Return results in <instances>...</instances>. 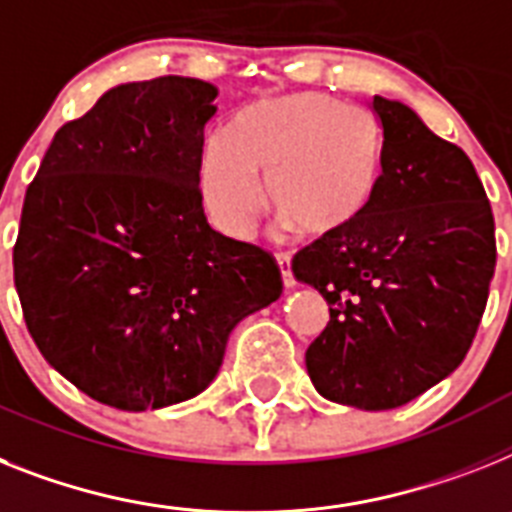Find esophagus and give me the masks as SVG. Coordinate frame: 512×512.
<instances>
[{
	"instance_id": "esophagus-1",
	"label": "esophagus",
	"mask_w": 512,
	"mask_h": 512,
	"mask_svg": "<svg viewBox=\"0 0 512 512\" xmlns=\"http://www.w3.org/2000/svg\"><path fill=\"white\" fill-rule=\"evenodd\" d=\"M278 268H281V281L286 289L294 286V273H291V257L289 255H278Z\"/></svg>"
}]
</instances>
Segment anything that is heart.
Here are the masks:
<instances>
[{
  "label": "heart",
  "instance_id": "1",
  "mask_svg": "<svg viewBox=\"0 0 512 512\" xmlns=\"http://www.w3.org/2000/svg\"><path fill=\"white\" fill-rule=\"evenodd\" d=\"M312 239L349 229L375 195L380 145L364 119L322 93L260 98L236 114L229 135H213L197 163L210 223L244 239L263 210Z\"/></svg>",
  "mask_w": 512,
  "mask_h": 512
}]
</instances>
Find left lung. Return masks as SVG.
I'll use <instances>...</instances> for the list:
<instances>
[{
	"mask_svg": "<svg viewBox=\"0 0 512 512\" xmlns=\"http://www.w3.org/2000/svg\"><path fill=\"white\" fill-rule=\"evenodd\" d=\"M382 130L380 176L364 213L294 255L328 302L307 372L322 398L398 409L471 349L495 276V218L474 163L406 103L369 101Z\"/></svg>",
	"mask_w": 512,
	"mask_h": 512,
	"instance_id": "left-lung-1",
	"label": "left lung"
}]
</instances>
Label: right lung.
Instances as JSON below:
<instances>
[{
	"instance_id": "right-lung-1",
	"label": "right lung",
	"mask_w": 512,
	"mask_h": 512,
	"mask_svg": "<svg viewBox=\"0 0 512 512\" xmlns=\"http://www.w3.org/2000/svg\"><path fill=\"white\" fill-rule=\"evenodd\" d=\"M216 85L106 90L54 135L12 265L30 336L93 401L163 409L203 393L231 330L281 296L270 252L210 229L197 163Z\"/></svg>"
}]
</instances>
